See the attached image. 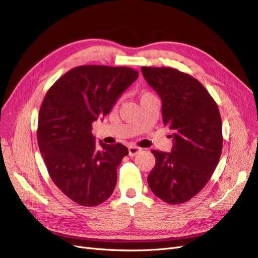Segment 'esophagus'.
Returning a JSON list of instances; mask_svg holds the SVG:
<instances>
[{
  "mask_svg": "<svg viewBox=\"0 0 258 258\" xmlns=\"http://www.w3.org/2000/svg\"><path fill=\"white\" fill-rule=\"evenodd\" d=\"M128 150H129V156H130V157H135V156H137L139 153H141L142 148H140V147H138V146H135V145H130V146L128 147Z\"/></svg>",
  "mask_w": 258,
  "mask_h": 258,
  "instance_id": "34e87169",
  "label": "esophagus"
}]
</instances>
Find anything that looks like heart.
Segmentation results:
<instances>
[{"label": "heart", "mask_w": 258, "mask_h": 258, "mask_svg": "<svg viewBox=\"0 0 258 258\" xmlns=\"http://www.w3.org/2000/svg\"><path fill=\"white\" fill-rule=\"evenodd\" d=\"M153 94H150V93H148V92H145V93H143V94H142V96H141V98H142V97H146V96H152Z\"/></svg>", "instance_id": "b5f03b06"}]
</instances>
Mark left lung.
Listing matches in <instances>:
<instances>
[{"label": "left lung", "instance_id": "1", "mask_svg": "<svg viewBox=\"0 0 258 258\" xmlns=\"http://www.w3.org/2000/svg\"><path fill=\"white\" fill-rule=\"evenodd\" d=\"M142 73L162 100V120L173 138L171 153L152 152L156 164L148 185L163 202L182 204L206 185L219 163L221 115L208 91L190 75L171 67H142Z\"/></svg>", "mask_w": 258, "mask_h": 258}]
</instances>
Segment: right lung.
Returning <instances> with one entry per match:
<instances>
[{
    "label": "right lung",
    "instance_id": "right-lung-1",
    "mask_svg": "<svg viewBox=\"0 0 258 258\" xmlns=\"http://www.w3.org/2000/svg\"><path fill=\"white\" fill-rule=\"evenodd\" d=\"M139 77L128 67L84 65L61 76L44 96L37 141L52 181L67 198L94 207L108 200L117 167L128 148L120 143L97 148L92 123L109 114Z\"/></svg>",
    "mask_w": 258,
    "mask_h": 258
}]
</instances>
